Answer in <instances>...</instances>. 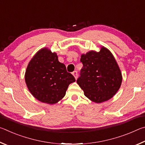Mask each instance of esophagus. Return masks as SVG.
<instances>
[{
  "mask_svg": "<svg viewBox=\"0 0 145 145\" xmlns=\"http://www.w3.org/2000/svg\"><path fill=\"white\" fill-rule=\"evenodd\" d=\"M72 74H73V76H74V77H75V79H77V77H78V73H77V71H74V72H73Z\"/></svg>",
  "mask_w": 145,
  "mask_h": 145,
  "instance_id": "obj_1",
  "label": "esophagus"
}]
</instances>
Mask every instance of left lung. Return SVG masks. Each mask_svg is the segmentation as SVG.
I'll return each mask as SVG.
<instances>
[{
	"instance_id": "1",
	"label": "left lung",
	"mask_w": 145,
	"mask_h": 145,
	"mask_svg": "<svg viewBox=\"0 0 145 145\" xmlns=\"http://www.w3.org/2000/svg\"><path fill=\"white\" fill-rule=\"evenodd\" d=\"M80 62L83 67L77 82L85 96L95 103L111 99L122 82L121 70L111 51L102 46L99 52L83 54Z\"/></svg>"
}]
</instances>
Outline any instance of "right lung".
I'll return each mask as SVG.
<instances>
[{
    "label": "right lung",
    "mask_w": 145,
    "mask_h": 145,
    "mask_svg": "<svg viewBox=\"0 0 145 145\" xmlns=\"http://www.w3.org/2000/svg\"><path fill=\"white\" fill-rule=\"evenodd\" d=\"M25 80L35 99L45 104H54L65 96L68 86L75 79L67 72L65 65L59 61L57 54L45 47L29 61Z\"/></svg>",
    "instance_id": "add662e5"
}]
</instances>
